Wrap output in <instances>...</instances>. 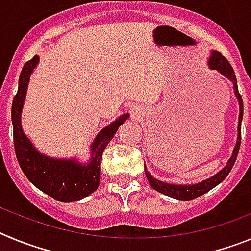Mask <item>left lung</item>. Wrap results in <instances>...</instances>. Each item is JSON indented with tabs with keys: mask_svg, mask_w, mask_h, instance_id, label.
Here are the masks:
<instances>
[{
	"mask_svg": "<svg viewBox=\"0 0 251 251\" xmlns=\"http://www.w3.org/2000/svg\"><path fill=\"white\" fill-rule=\"evenodd\" d=\"M208 68L212 69V70H216V72L220 73L221 75H224L225 77H227L230 81L234 85V93L236 95V98L239 100V106H240V113H239V124H238V139H236V145H235L234 151H232V156L230 157V159L227 161L225 167L217 172L215 176L210 177V178L205 179L202 182L196 183V185H171V183L161 182L158 179L153 178L151 176V174L146 170V176H147L148 182H150L151 187H153L156 191L161 192V194L166 195V196H170L172 199H177V200H194L196 197L201 196V195L206 194L210 190H212L214 187H216L220 182H223L224 179L226 178V176L230 174L232 166H234L235 161H236V157H238L239 148H240L241 143V121H243V99H241V95L239 94L238 89V83H236V76H235L234 69L230 65V63L220 52L217 51H212L211 56L208 59Z\"/></svg>",
	"mask_w": 251,
	"mask_h": 251,
	"instance_id": "8db88e82",
	"label": "left lung"
}]
</instances>
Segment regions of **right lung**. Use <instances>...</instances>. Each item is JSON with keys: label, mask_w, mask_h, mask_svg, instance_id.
<instances>
[{"label": "right lung", "mask_w": 251, "mask_h": 251, "mask_svg": "<svg viewBox=\"0 0 251 251\" xmlns=\"http://www.w3.org/2000/svg\"><path fill=\"white\" fill-rule=\"evenodd\" d=\"M39 64L35 55L24 65L19 79V89L12 101L11 118L13 124V145L17 161L28 181L39 190L61 202L81 200L98 188L100 181L101 156L115 132L129 117L123 114L115 122L103 128L92 143V157L88 165H80L75 159H54L46 157L32 146L21 127V112L25 101L30 75Z\"/></svg>", "instance_id": "obj_1"}]
</instances>
